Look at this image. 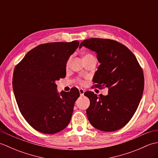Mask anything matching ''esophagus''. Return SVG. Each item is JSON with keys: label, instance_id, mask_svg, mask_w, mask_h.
<instances>
[{"label": "esophagus", "instance_id": "obj_1", "mask_svg": "<svg viewBox=\"0 0 158 158\" xmlns=\"http://www.w3.org/2000/svg\"><path fill=\"white\" fill-rule=\"evenodd\" d=\"M84 92H85V90L83 89H79V94H80V96H83L84 95Z\"/></svg>", "mask_w": 158, "mask_h": 158}]
</instances>
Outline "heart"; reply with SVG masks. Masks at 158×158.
Segmentation results:
<instances>
[{"label":"heart","instance_id":"obj_1","mask_svg":"<svg viewBox=\"0 0 158 158\" xmlns=\"http://www.w3.org/2000/svg\"><path fill=\"white\" fill-rule=\"evenodd\" d=\"M89 58H95V57L94 56L92 53H85V54L83 56V60H85V59H89ZM70 59H69L68 60H67V62H66V66L68 67L69 64H70ZM77 82H78L79 83H80V84H83L84 83V81H83V79H80V78H78L77 79Z\"/></svg>","mask_w":158,"mask_h":158}]
</instances>
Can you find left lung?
I'll list each match as a JSON object with an SVG mask.
<instances>
[{
    "instance_id": "left-lung-1",
    "label": "left lung",
    "mask_w": 158,
    "mask_h": 158,
    "mask_svg": "<svg viewBox=\"0 0 158 158\" xmlns=\"http://www.w3.org/2000/svg\"><path fill=\"white\" fill-rule=\"evenodd\" d=\"M96 52L100 64L93 79L95 86L109 88L106 96L90 91L86 110L90 123L96 129L113 132L130 122L138 108L144 90V75L135 56L122 43L111 39L92 38L80 44Z\"/></svg>"
}]
</instances>
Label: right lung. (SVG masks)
I'll return each mask as SVG.
<instances>
[{
  "instance_id": "add662e5",
  "label": "right lung",
  "mask_w": 158,
  "mask_h": 158,
  "mask_svg": "<svg viewBox=\"0 0 158 158\" xmlns=\"http://www.w3.org/2000/svg\"><path fill=\"white\" fill-rule=\"evenodd\" d=\"M79 42L41 44L27 53L13 70V88L19 111L33 128L55 134L69 123L79 92H57L56 81L66 76V64Z\"/></svg>"
}]
</instances>
